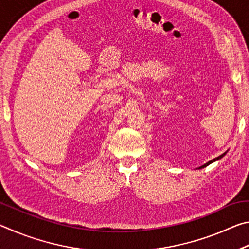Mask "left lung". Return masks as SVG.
<instances>
[{"label":"left lung","instance_id":"obj_1","mask_svg":"<svg viewBox=\"0 0 249 249\" xmlns=\"http://www.w3.org/2000/svg\"><path fill=\"white\" fill-rule=\"evenodd\" d=\"M226 153H227V151H225V153H224V154H222L221 156H218V157L214 158V159H212V160H210V161H208V162H206V163H204V165H202V166H201V167H199V168H196V169H202V168H205V167H208L209 165H211V163H213L214 161H217V160H220L221 158L224 157V156L226 155Z\"/></svg>","mask_w":249,"mask_h":249}]
</instances>
